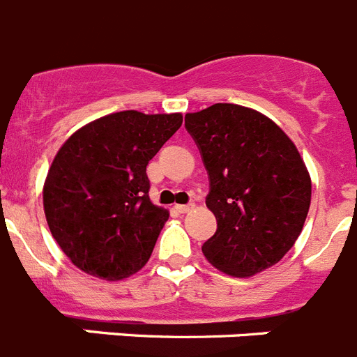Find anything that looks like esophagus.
Wrapping results in <instances>:
<instances>
[{
    "instance_id": "34e87169",
    "label": "esophagus",
    "mask_w": 357,
    "mask_h": 357,
    "mask_svg": "<svg viewBox=\"0 0 357 357\" xmlns=\"http://www.w3.org/2000/svg\"><path fill=\"white\" fill-rule=\"evenodd\" d=\"M175 209L181 214H184V213H189V211H193L195 204H188V206H175Z\"/></svg>"
}]
</instances>
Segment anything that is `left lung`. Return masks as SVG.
Here are the masks:
<instances>
[{
    "mask_svg": "<svg viewBox=\"0 0 357 357\" xmlns=\"http://www.w3.org/2000/svg\"><path fill=\"white\" fill-rule=\"evenodd\" d=\"M209 173L206 204L218 229L202 247L230 277H252L279 263L304 229L311 176L286 132L236 103L185 114Z\"/></svg>",
    "mask_w": 357,
    "mask_h": 357,
    "instance_id": "1",
    "label": "left lung"
}]
</instances>
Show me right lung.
<instances>
[{
    "mask_svg": "<svg viewBox=\"0 0 357 357\" xmlns=\"http://www.w3.org/2000/svg\"><path fill=\"white\" fill-rule=\"evenodd\" d=\"M181 125V112L121 110L87 123L59 148L44 181V214L82 272L123 280L148 263L169 211L148 197L146 166Z\"/></svg>",
    "mask_w": 357,
    "mask_h": 357,
    "instance_id": "obj_1",
    "label": "right lung"
}]
</instances>
